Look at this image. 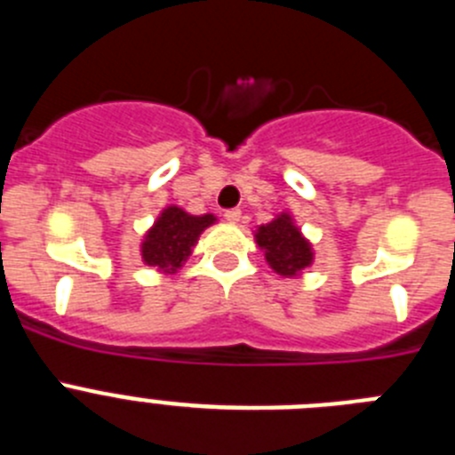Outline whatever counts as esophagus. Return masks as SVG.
I'll return each instance as SVG.
<instances>
[{
	"instance_id": "34e87169",
	"label": "esophagus",
	"mask_w": 455,
	"mask_h": 455,
	"mask_svg": "<svg viewBox=\"0 0 455 455\" xmlns=\"http://www.w3.org/2000/svg\"><path fill=\"white\" fill-rule=\"evenodd\" d=\"M223 216H225V220H230V223H239L241 209H225Z\"/></svg>"
}]
</instances>
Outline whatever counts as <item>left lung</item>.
<instances>
[{"mask_svg":"<svg viewBox=\"0 0 455 455\" xmlns=\"http://www.w3.org/2000/svg\"><path fill=\"white\" fill-rule=\"evenodd\" d=\"M255 236L259 248H264L267 262L280 275L293 277L312 264V257H315L312 246L293 225L289 214H280L268 225H262Z\"/></svg>","mask_w":455,"mask_h":455,"instance_id":"left-lung-1","label":"left lung"}]
</instances>
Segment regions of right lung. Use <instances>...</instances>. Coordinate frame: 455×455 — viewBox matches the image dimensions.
<instances>
[{
  "instance_id": "1",
  "label": "right lung",
  "mask_w": 455,
  "mask_h": 455,
  "mask_svg": "<svg viewBox=\"0 0 455 455\" xmlns=\"http://www.w3.org/2000/svg\"><path fill=\"white\" fill-rule=\"evenodd\" d=\"M214 220L212 214L191 216L180 207L164 209L162 216L156 219L152 230L140 243L143 262L164 273H175L191 255V248L196 246L200 232Z\"/></svg>"
}]
</instances>
